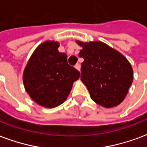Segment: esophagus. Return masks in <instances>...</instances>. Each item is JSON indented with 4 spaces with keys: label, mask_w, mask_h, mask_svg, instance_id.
<instances>
[{
    "label": "esophagus",
    "mask_w": 147,
    "mask_h": 147,
    "mask_svg": "<svg viewBox=\"0 0 147 147\" xmlns=\"http://www.w3.org/2000/svg\"><path fill=\"white\" fill-rule=\"evenodd\" d=\"M75 68L78 69V71H81V66H80V64H79V63L76 64V66H75Z\"/></svg>",
    "instance_id": "esophagus-1"
}]
</instances>
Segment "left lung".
Here are the masks:
<instances>
[{
  "mask_svg": "<svg viewBox=\"0 0 147 147\" xmlns=\"http://www.w3.org/2000/svg\"><path fill=\"white\" fill-rule=\"evenodd\" d=\"M82 49L81 80L93 101L105 108L118 106L133 81V69L123 55L102 41L76 40Z\"/></svg>",
  "mask_w": 147,
  "mask_h": 147,
  "instance_id": "obj_1",
  "label": "left lung"
}]
</instances>
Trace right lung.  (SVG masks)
I'll list each match as a JSON object with an SVG mask.
<instances>
[{
  "label": "right lung",
  "instance_id": "1",
  "mask_svg": "<svg viewBox=\"0 0 147 147\" xmlns=\"http://www.w3.org/2000/svg\"><path fill=\"white\" fill-rule=\"evenodd\" d=\"M59 42L46 40L38 45L26 66L22 81L26 92L37 104L54 108L66 101L80 72L67 63Z\"/></svg>",
  "mask_w": 147,
  "mask_h": 147
}]
</instances>
